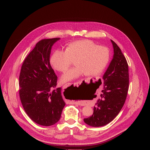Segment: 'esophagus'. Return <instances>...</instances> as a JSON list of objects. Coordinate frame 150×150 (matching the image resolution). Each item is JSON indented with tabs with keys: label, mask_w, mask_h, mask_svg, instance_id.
Segmentation results:
<instances>
[{
	"label": "esophagus",
	"mask_w": 150,
	"mask_h": 150,
	"mask_svg": "<svg viewBox=\"0 0 150 150\" xmlns=\"http://www.w3.org/2000/svg\"><path fill=\"white\" fill-rule=\"evenodd\" d=\"M80 82H75V83L74 84H78V83H79ZM72 83H66L65 85H64V86L65 87H68V86H69V85H71ZM73 103L74 104H78V105H82V104L81 103V102H79V101H74L73 102Z\"/></svg>",
	"instance_id": "1"
}]
</instances>
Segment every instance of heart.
Returning <instances> with one entry per match:
<instances>
[{"label":"heart","mask_w":150,"mask_h":150,"mask_svg":"<svg viewBox=\"0 0 150 150\" xmlns=\"http://www.w3.org/2000/svg\"><path fill=\"white\" fill-rule=\"evenodd\" d=\"M109 59L110 52L108 48L97 46L90 41L82 40L70 42L65 51L56 50L50 57V63L56 70L65 72L74 60L76 66L61 77L62 82H65L83 74L87 76L99 74L106 67Z\"/></svg>","instance_id":"obj_1"}]
</instances>
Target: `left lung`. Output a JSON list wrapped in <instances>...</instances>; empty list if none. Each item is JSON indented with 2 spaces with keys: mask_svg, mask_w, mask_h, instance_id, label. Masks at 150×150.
I'll list each match as a JSON object with an SVG mask.
<instances>
[{
  "mask_svg": "<svg viewBox=\"0 0 150 150\" xmlns=\"http://www.w3.org/2000/svg\"><path fill=\"white\" fill-rule=\"evenodd\" d=\"M111 42L113 59L102 80H98L100 83L103 82L102 93L96 103L93 115L83 119L85 123L93 127L104 126L116 117L125 104L129 88L127 61L119 46L112 40Z\"/></svg>",
  "mask_w": 150,
  "mask_h": 150,
  "instance_id": "obj_1",
  "label": "left lung"
}]
</instances>
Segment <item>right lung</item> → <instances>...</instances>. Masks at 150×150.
Returning a JSON list of instances; mask_svg holds the SVG:
<instances>
[{"instance_id": "right-lung-1", "label": "right lung", "mask_w": 150, "mask_h": 150, "mask_svg": "<svg viewBox=\"0 0 150 150\" xmlns=\"http://www.w3.org/2000/svg\"><path fill=\"white\" fill-rule=\"evenodd\" d=\"M59 38L42 39L24 60L19 78V97L30 118L45 126L57 123L65 105L57 77L50 63L53 45Z\"/></svg>"}]
</instances>
